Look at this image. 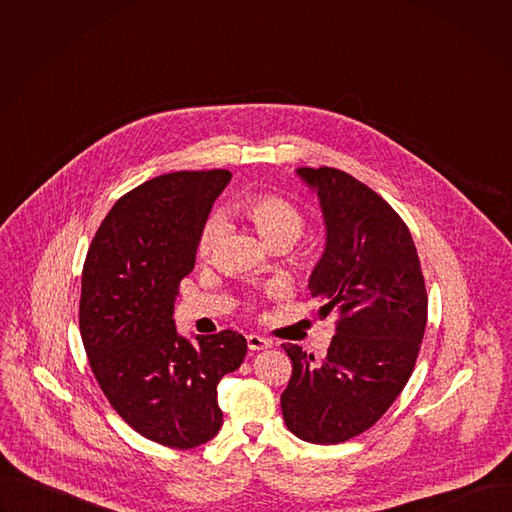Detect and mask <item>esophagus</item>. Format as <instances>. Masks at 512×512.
Instances as JSON below:
<instances>
[{
	"label": "esophagus",
	"instance_id": "esophagus-1",
	"mask_svg": "<svg viewBox=\"0 0 512 512\" xmlns=\"http://www.w3.org/2000/svg\"><path fill=\"white\" fill-rule=\"evenodd\" d=\"M247 344L251 350H263V348H269L271 346V340L259 336V334H249L247 336Z\"/></svg>",
	"mask_w": 512,
	"mask_h": 512
}]
</instances>
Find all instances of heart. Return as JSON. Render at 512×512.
<instances>
[{
  "mask_svg": "<svg viewBox=\"0 0 512 512\" xmlns=\"http://www.w3.org/2000/svg\"><path fill=\"white\" fill-rule=\"evenodd\" d=\"M239 212L247 216L257 233L271 245L296 243L306 231V214L294 202L277 194H253L239 202ZM227 225L221 214H212L198 239L200 257H208L221 241Z\"/></svg>",
  "mask_w": 512,
  "mask_h": 512,
  "instance_id": "heart-1",
  "label": "heart"
}]
</instances>
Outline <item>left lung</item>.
<instances>
[{
  "mask_svg": "<svg viewBox=\"0 0 512 512\" xmlns=\"http://www.w3.org/2000/svg\"><path fill=\"white\" fill-rule=\"evenodd\" d=\"M318 192L326 249L310 294L336 316L322 360L281 344L291 377L281 393L287 429L310 444H340L373 427L407 385L427 322V291L403 218L367 184L336 168H298Z\"/></svg>",
  "mask_w": 512,
  "mask_h": 512,
  "instance_id": "1",
  "label": "left lung"
}]
</instances>
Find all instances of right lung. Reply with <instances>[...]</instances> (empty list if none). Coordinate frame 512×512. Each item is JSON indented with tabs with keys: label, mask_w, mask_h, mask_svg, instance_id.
Wrapping results in <instances>:
<instances>
[{
	"label": "right lung",
	"mask_w": 512,
	"mask_h": 512,
	"mask_svg": "<svg viewBox=\"0 0 512 512\" xmlns=\"http://www.w3.org/2000/svg\"><path fill=\"white\" fill-rule=\"evenodd\" d=\"M231 176L172 172L133 188L105 216L83 267L79 326L95 379L127 425L174 450L218 433L216 387L247 354L239 332L190 342L172 318L208 212Z\"/></svg>",
	"instance_id": "right-lung-1"
}]
</instances>
